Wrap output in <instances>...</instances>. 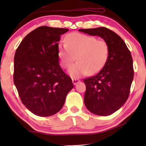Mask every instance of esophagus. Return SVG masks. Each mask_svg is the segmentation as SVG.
<instances>
[{
    "label": "esophagus",
    "instance_id": "34e87169",
    "mask_svg": "<svg viewBox=\"0 0 146 146\" xmlns=\"http://www.w3.org/2000/svg\"><path fill=\"white\" fill-rule=\"evenodd\" d=\"M72 82H73V84L75 85V84H76L80 82V80H78V79H76V78H73L72 79Z\"/></svg>",
    "mask_w": 146,
    "mask_h": 146
}]
</instances>
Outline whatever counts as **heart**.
Segmentation results:
<instances>
[{"label":"heart","mask_w":146,"mask_h":146,"mask_svg":"<svg viewBox=\"0 0 146 146\" xmlns=\"http://www.w3.org/2000/svg\"><path fill=\"white\" fill-rule=\"evenodd\" d=\"M58 55L61 66L65 69L70 67L76 56L78 62L68 73L71 77L79 78L102 70L110 56V46L106 41L95 36L73 33L66 36L65 44L59 46Z\"/></svg>","instance_id":"1"}]
</instances>
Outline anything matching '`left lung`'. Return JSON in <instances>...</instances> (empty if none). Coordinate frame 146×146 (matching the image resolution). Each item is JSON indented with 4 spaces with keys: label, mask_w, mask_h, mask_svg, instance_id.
<instances>
[{
    "label": "left lung",
    "mask_w": 146,
    "mask_h": 146,
    "mask_svg": "<svg viewBox=\"0 0 146 146\" xmlns=\"http://www.w3.org/2000/svg\"><path fill=\"white\" fill-rule=\"evenodd\" d=\"M78 31L100 36L110 46V56L104 67L95 76L84 80L86 86L84 101L93 114L110 115L119 110L129 97L134 76L131 55L122 38L110 29L100 27Z\"/></svg>",
    "instance_id": "obj_1"
}]
</instances>
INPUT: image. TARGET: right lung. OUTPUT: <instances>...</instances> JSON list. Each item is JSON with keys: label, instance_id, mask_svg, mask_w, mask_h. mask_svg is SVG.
<instances>
[{"label": "right lung", "instance_id": "1", "mask_svg": "<svg viewBox=\"0 0 146 146\" xmlns=\"http://www.w3.org/2000/svg\"><path fill=\"white\" fill-rule=\"evenodd\" d=\"M68 29L38 27L24 37L14 57L13 81L23 104L39 117L62 108L71 78L59 65L58 42Z\"/></svg>", "mask_w": 146, "mask_h": 146}]
</instances>
